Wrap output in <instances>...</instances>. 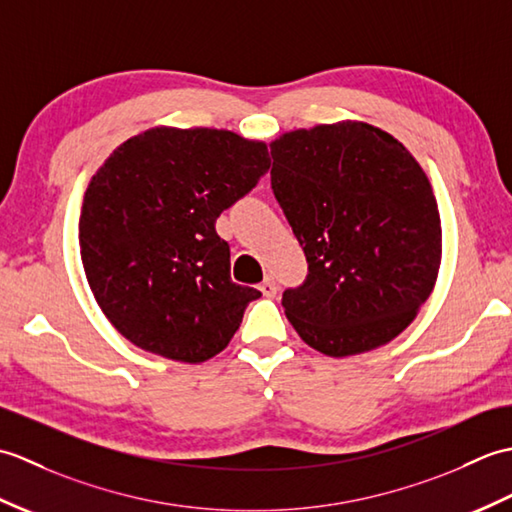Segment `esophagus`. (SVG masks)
<instances>
[{"mask_svg":"<svg viewBox=\"0 0 512 512\" xmlns=\"http://www.w3.org/2000/svg\"><path fill=\"white\" fill-rule=\"evenodd\" d=\"M259 290H262V295L266 297V299H273L275 295H277V284H275V279L273 277H266L262 284H259Z\"/></svg>","mask_w":512,"mask_h":512,"instance_id":"esophagus-1","label":"esophagus"}]
</instances>
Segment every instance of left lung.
<instances>
[{
	"label": "left lung",
	"instance_id": "1",
	"mask_svg": "<svg viewBox=\"0 0 512 512\" xmlns=\"http://www.w3.org/2000/svg\"><path fill=\"white\" fill-rule=\"evenodd\" d=\"M270 156L273 193L308 259L306 281L281 299L292 328L334 358L396 339L440 270L427 173L394 136L358 121L286 132Z\"/></svg>",
	"mask_w": 512,
	"mask_h": 512
}]
</instances>
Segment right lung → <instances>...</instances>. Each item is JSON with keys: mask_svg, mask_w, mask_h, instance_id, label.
Wrapping results in <instances>:
<instances>
[{"mask_svg": "<svg viewBox=\"0 0 512 512\" xmlns=\"http://www.w3.org/2000/svg\"><path fill=\"white\" fill-rule=\"evenodd\" d=\"M270 167L268 149L226 129L154 127L132 136L83 195L79 246L103 314L140 350L204 363L262 292L231 279L215 220Z\"/></svg>", "mask_w": 512, "mask_h": 512, "instance_id": "obj_1", "label": "right lung"}]
</instances>
